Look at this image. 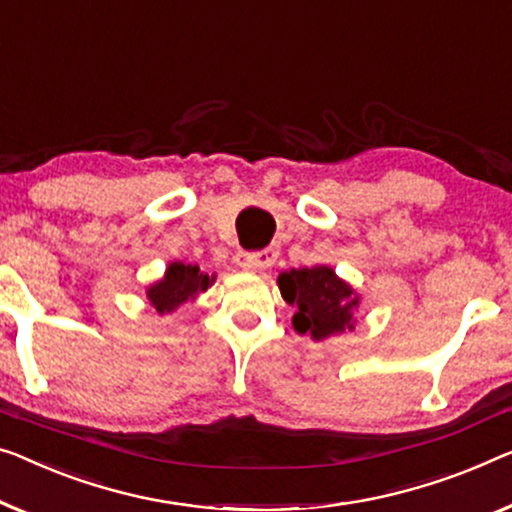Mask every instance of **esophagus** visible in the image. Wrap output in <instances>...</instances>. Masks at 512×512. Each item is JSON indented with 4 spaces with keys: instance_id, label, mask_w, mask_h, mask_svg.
<instances>
[{
    "instance_id": "1",
    "label": "esophagus",
    "mask_w": 512,
    "mask_h": 512,
    "mask_svg": "<svg viewBox=\"0 0 512 512\" xmlns=\"http://www.w3.org/2000/svg\"><path fill=\"white\" fill-rule=\"evenodd\" d=\"M278 259V248H264L259 253H239L236 255V264L246 271H262Z\"/></svg>"
}]
</instances>
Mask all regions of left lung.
I'll list each match as a JSON object with an SVG mask.
<instances>
[{"instance_id": "obj_1", "label": "left lung", "mask_w": 512, "mask_h": 512, "mask_svg": "<svg viewBox=\"0 0 512 512\" xmlns=\"http://www.w3.org/2000/svg\"><path fill=\"white\" fill-rule=\"evenodd\" d=\"M282 299L296 305L294 329L315 340L352 329V312L358 305L352 287L342 282L329 266L292 269L278 276Z\"/></svg>"}]
</instances>
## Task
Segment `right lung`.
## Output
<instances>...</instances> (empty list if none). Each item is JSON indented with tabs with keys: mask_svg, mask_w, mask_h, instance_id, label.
I'll use <instances>...</instances> for the list:
<instances>
[{
	"mask_svg": "<svg viewBox=\"0 0 512 512\" xmlns=\"http://www.w3.org/2000/svg\"><path fill=\"white\" fill-rule=\"evenodd\" d=\"M211 278L200 271L197 264L174 262L167 266L165 278L149 287V301L158 312H172L181 303L193 299L195 294L207 292Z\"/></svg>",
	"mask_w": 512,
	"mask_h": 512,
	"instance_id": "right-lung-1",
	"label": "right lung"
}]
</instances>
